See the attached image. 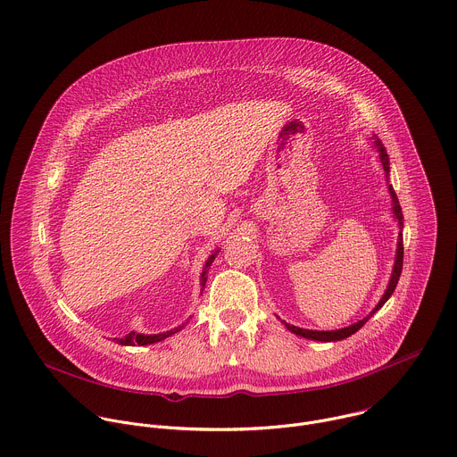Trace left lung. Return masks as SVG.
Here are the masks:
<instances>
[{
  "label": "left lung",
  "instance_id": "1",
  "mask_svg": "<svg viewBox=\"0 0 457 457\" xmlns=\"http://www.w3.org/2000/svg\"><path fill=\"white\" fill-rule=\"evenodd\" d=\"M374 144H376V147H378V151H379V158H381V163H383L385 174H386V178H388V174H390V158H388V154H386V149L383 147V144H381V140H379V138H374ZM388 192H390V195H392V210H394L395 219L399 220V229H401V231H399V242H397L395 265H394V272H392V278H390V283H388V288H386L385 295L381 297V301L378 303V306L372 310V313H370V315H367L363 320H358L356 324H353V326H349V328L337 329V331H310V329H303V328L290 326V324L283 322V324L287 326V329H290L294 335H297V337H304V338H308V340H317V342H338V340H344V338H347V337L354 335L358 329H361V328L367 324V320H369V319H370V317H372L379 308H383V304L392 297V294H394V290H395V287H397V283H399L401 272H403V260H404L403 228H404V217H403V208H401V204H399L397 194H395V190H394V187H392V185H388Z\"/></svg>",
  "mask_w": 457,
  "mask_h": 457
}]
</instances>
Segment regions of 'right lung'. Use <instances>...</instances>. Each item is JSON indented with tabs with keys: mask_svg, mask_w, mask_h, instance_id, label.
<instances>
[{
	"mask_svg": "<svg viewBox=\"0 0 457 457\" xmlns=\"http://www.w3.org/2000/svg\"><path fill=\"white\" fill-rule=\"evenodd\" d=\"M217 253H219V249H215V251H213V254L206 260L204 270H203V274H201V287H203V288H204V283H206V272H208V267L213 263V260H215ZM181 328H183V326L174 328V329L165 331V333H158V335H140V333L131 331V333H128L126 337H122V338H113V340H115L117 344H120V345H149V344H156V342H162V340L169 338L170 335L178 333Z\"/></svg>",
	"mask_w": 457,
	"mask_h": 457,
	"instance_id": "add662e5",
	"label": "right lung"
}]
</instances>
